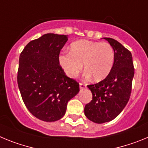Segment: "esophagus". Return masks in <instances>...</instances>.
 <instances>
[{"mask_svg":"<svg viewBox=\"0 0 148 148\" xmlns=\"http://www.w3.org/2000/svg\"><path fill=\"white\" fill-rule=\"evenodd\" d=\"M79 87L80 89H84L86 87V85L83 83H79Z\"/></svg>","mask_w":148,"mask_h":148,"instance_id":"34e87169","label":"esophagus"}]
</instances>
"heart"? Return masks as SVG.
<instances>
[{"label": "heart", "instance_id": "b5f03b06", "mask_svg": "<svg viewBox=\"0 0 148 148\" xmlns=\"http://www.w3.org/2000/svg\"><path fill=\"white\" fill-rule=\"evenodd\" d=\"M114 50L108 43L80 40L71 44L70 52L62 53L58 56V63L64 73L70 78H75L83 69L84 75H92L96 82L105 79L109 75L114 64Z\"/></svg>", "mask_w": 148, "mask_h": 148}]
</instances>
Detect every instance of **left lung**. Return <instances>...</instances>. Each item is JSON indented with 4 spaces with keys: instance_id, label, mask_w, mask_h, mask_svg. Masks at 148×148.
Wrapping results in <instances>:
<instances>
[{
    "instance_id": "left-lung-1",
    "label": "left lung",
    "mask_w": 148,
    "mask_h": 148,
    "mask_svg": "<svg viewBox=\"0 0 148 148\" xmlns=\"http://www.w3.org/2000/svg\"><path fill=\"white\" fill-rule=\"evenodd\" d=\"M114 50V64L107 78L87 85L92 99L85 105L84 114L92 122L102 124L114 119L127 104L134 76L133 58L130 51L110 38H104Z\"/></svg>"
}]
</instances>
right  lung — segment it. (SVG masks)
<instances>
[{
	"label": "right lung",
	"mask_w": 148,
	"mask_h": 148,
	"mask_svg": "<svg viewBox=\"0 0 148 148\" xmlns=\"http://www.w3.org/2000/svg\"><path fill=\"white\" fill-rule=\"evenodd\" d=\"M68 35L47 33L30 41L19 58L18 84L26 107L44 121L61 119L79 84L65 75L58 63Z\"/></svg>",
	"instance_id": "right-lung-1"
}]
</instances>
